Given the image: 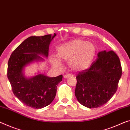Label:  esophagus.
<instances>
[{
	"label": "esophagus",
	"mask_w": 130,
	"mask_h": 130,
	"mask_svg": "<svg viewBox=\"0 0 130 130\" xmlns=\"http://www.w3.org/2000/svg\"><path fill=\"white\" fill-rule=\"evenodd\" d=\"M73 77V75L71 74H66L64 75V78H69Z\"/></svg>",
	"instance_id": "obj_1"
}]
</instances>
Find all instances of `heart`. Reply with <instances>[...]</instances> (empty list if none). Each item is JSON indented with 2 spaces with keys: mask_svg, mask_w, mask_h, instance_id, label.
Returning a JSON list of instances; mask_svg holds the SVG:
<instances>
[{
  "mask_svg": "<svg viewBox=\"0 0 130 130\" xmlns=\"http://www.w3.org/2000/svg\"><path fill=\"white\" fill-rule=\"evenodd\" d=\"M96 54V47L93 43L86 40L77 38L67 42L58 47L57 56L52 55L51 62L54 67L61 68L60 60L67 61L71 70L81 71L91 66Z\"/></svg>",
  "mask_w": 130,
  "mask_h": 130,
  "instance_id": "b5f03b06",
  "label": "heart"
}]
</instances>
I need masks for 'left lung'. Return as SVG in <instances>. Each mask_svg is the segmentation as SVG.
<instances>
[{"instance_id":"left-lung-1","label":"left lung","mask_w":130,"mask_h":130,"mask_svg":"<svg viewBox=\"0 0 130 130\" xmlns=\"http://www.w3.org/2000/svg\"><path fill=\"white\" fill-rule=\"evenodd\" d=\"M122 69L113 51L99 52L89 69L77 75L75 95L82 105L96 108L105 105L117 91Z\"/></svg>"}]
</instances>
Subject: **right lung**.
Returning <instances> with one entry per match:
<instances>
[{"label":"right lung","instance_id":"obj_1","mask_svg":"<svg viewBox=\"0 0 130 130\" xmlns=\"http://www.w3.org/2000/svg\"><path fill=\"white\" fill-rule=\"evenodd\" d=\"M56 35L28 38L13 52L8 61L7 77L13 92L27 106L41 109L51 104L62 81V75L49 77L39 74L27 78L24 74V67L29 63L43 60L39 55L47 57L49 46Z\"/></svg>","mask_w":130,"mask_h":130}]
</instances>
